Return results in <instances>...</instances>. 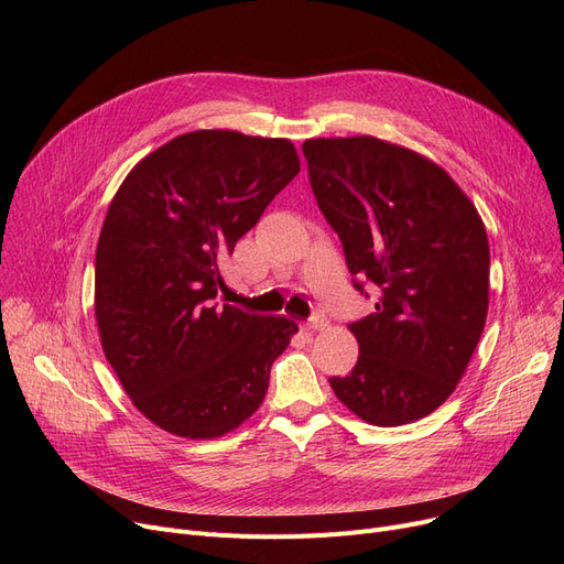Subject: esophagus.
I'll list each match as a JSON object with an SVG mask.
<instances>
[{"label":"esophagus","instance_id":"1","mask_svg":"<svg viewBox=\"0 0 564 564\" xmlns=\"http://www.w3.org/2000/svg\"><path fill=\"white\" fill-rule=\"evenodd\" d=\"M327 327H329V319H327V315H322V313L311 315L308 322H306V329H311V332H319V329H327Z\"/></svg>","mask_w":564,"mask_h":564}]
</instances>
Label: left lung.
Segmentation results:
<instances>
[{
	"mask_svg": "<svg viewBox=\"0 0 564 564\" xmlns=\"http://www.w3.org/2000/svg\"><path fill=\"white\" fill-rule=\"evenodd\" d=\"M304 155L354 288L377 292L375 313L349 324L359 361L332 389L372 425L425 419L455 391L485 329V224L446 171L406 148L308 139Z\"/></svg>",
	"mask_w": 564,
	"mask_h": 564,
	"instance_id": "8db88e82",
	"label": "left lung"
}]
</instances>
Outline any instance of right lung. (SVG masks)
Instances as JSON below:
<instances>
[{
    "label": "right lung",
    "mask_w": 564,
    "mask_h": 564,
    "mask_svg": "<svg viewBox=\"0 0 564 564\" xmlns=\"http://www.w3.org/2000/svg\"><path fill=\"white\" fill-rule=\"evenodd\" d=\"M297 173L288 139L198 130L143 158L116 192L96 251L98 329L126 393L162 430L215 438L245 423L300 332L221 304L219 272Z\"/></svg>",
    "instance_id": "1"
}]
</instances>
